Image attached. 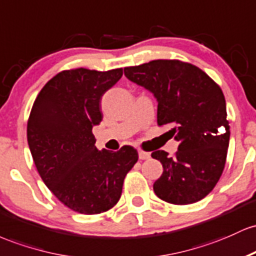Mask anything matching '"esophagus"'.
Listing matches in <instances>:
<instances>
[{
    "instance_id": "obj_1",
    "label": "esophagus",
    "mask_w": 256,
    "mask_h": 256,
    "mask_svg": "<svg viewBox=\"0 0 256 256\" xmlns=\"http://www.w3.org/2000/svg\"><path fill=\"white\" fill-rule=\"evenodd\" d=\"M139 158L140 160H148L150 158V154L146 151H142V150H139Z\"/></svg>"
}]
</instances>
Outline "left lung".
Returning a JSON list of instances; mask_svg holds the SVG:
<instances>
[{
	"instance_id": "1",
	"label": "left lung",
	"mask_w": 256,
	"mask_h": 256,
	"mask_svg": "<svg viewBox=\"0 0 256 256\" xmlns=\"http://www.w3.org/2000/svg\"><path fill=\"white\" fill-rule=\"evenodd\" d=\"M128 80L154 93L157 124H169L179 142L173 157L163 150L151 156L163 166L154 184L160 200L191 204L210 194L225 168L230 126L222 90L204 71L182 60L158 59L124 68Z\"/></svg>"
}]
</instances>
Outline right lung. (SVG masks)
Masks as SVG:
<instances>
[{"label": "right lung", "instance_id": "obj_1", "mask_svg": "<svg viewBox=\"0 0 256 256\" xmlns=\"http://www.w3.org/2000/svg\"><path fill=\"white\" fill-rule=\"evenodd\" d=\"M122 68H78L56 74L37 96L28 120V142L43 182L62 204L81 214L108 212L120 200L138 152L98 150L93 126L100 102L122 77Z\"/></svg>", "mask_w": 256, "mask_h": 256}]
</instances>
